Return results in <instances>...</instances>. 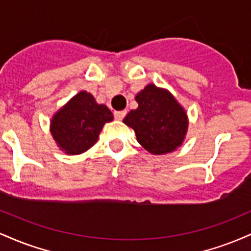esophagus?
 Masks as SVG:
<instances>
[{"mask_svg": "<svg viewBox=\"0 0 251 251\" xmlns=\"http://www.w3.org/2000/svg\"><path fill=\"white\" fill-rule=\"evenodd\" d=\"M126 116V111H118L114 112V117H116L117 120H123L124 117Z\"/></svg>", "mask_w": 251, "mask_h": 251, "instance_id": "34e87169", "label": "esophagus"}]
</instances>
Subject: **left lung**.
<instances>
[{
  "label": "left lung",
  "instance_id": "8db88e82",
  "mask_svg": "<svg viewBox=\"0 0 251 251\" xmlns=\"http://www.w3.org/2000/svg\"><path fill=\"white\" fill-rule=\"evenodd\" d=\"M138 108L124 118L138 143L152 154H166L181 146L189 127L186 111L168 89L149 83L135 96Z\"/></svg>",
  "mask_w": 251,
  "mask_h": 251
}]
</instances>
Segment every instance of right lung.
I'll list each match as a JSON object with an SVG mask.
<instances>
[{"label":"right lung","instance_id":"obj_1","mask_svg":"<svg viewBox=\"0 0 251 251\" xmlns=\"http://www.w3.org/2000/svg\"><path fill=\"white\" fill-rule=\"evenodd\" d=\"M112 120L113 114L107 106L98 103L91 93L81 91L54 113L50 133L66 154H81L98 142L103 125Z\"/></svg>","mask_w":251,"mask_h":251}]
</instances>
